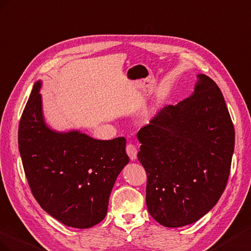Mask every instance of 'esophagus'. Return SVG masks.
Instances as JSON below:
<instances>
[{
	"mask_svg": "<svg viewBox=\"0 0 251 251\" xmlns=\"http://www.w3.org/2000/svg\"><path fill=\"white\" fill-rule=\"evenodd\" d=\"M126 152L128 154V156L130 157V160L134 161L137 159V154H138V150L135 148V146L133 144H127L126 146Z\"/></svg>",
	"mask_w": 251,
	"mask_h": 251,
	"instance_id": "obj_1",
	"label": "esophagus"
}]
</instances>
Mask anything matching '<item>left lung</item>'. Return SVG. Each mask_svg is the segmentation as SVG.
<instances>
[{
    "label": "left lung",
    "instance_id": "8db88e82",
    "mask_svg": "<svg viewBox=\"0 0 251 251\" xmlns=\"http://www.w3.org/2000/svg\"><path fill=\"white\" fill-rule=\"evenodd\" d=\"M146 170V204L157 223H195L225 190L234 150V128L213 80L198 75L193 94L164 107L137 134Z\"/></svg>",
    "mask_w": 251,
    "mask_h": 251
}]
</instances>
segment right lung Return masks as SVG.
I'll return each instance as SVG.
<instances>
[{"label": "right lung", "instance_id": "right-lung-1", "mask_svg": "<svg viewBox=\"0 0 251 251\" xmlns=\"http://www.w3.org/2000/svg\"><path fill=\"white\" fill-rule=\"evenodd\" d=\"M33 85L19 125V150L34 199L64 225L90 228L107 213L119 174L129 162L124 137L96 140L46 125L40 89Z\"/></svg>", "mask_w": 251, "mask_h": 251}]
</instances>
